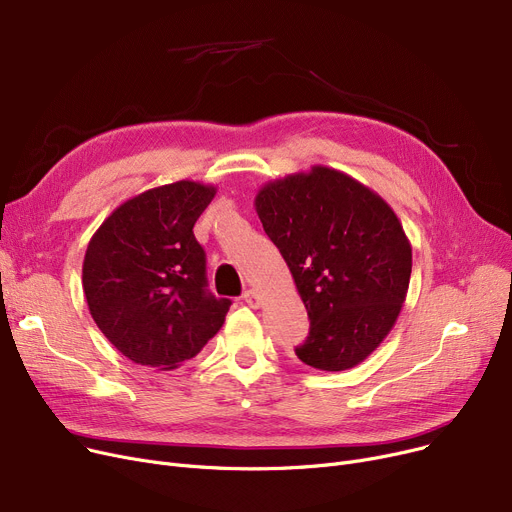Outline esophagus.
Returning <instances> with one entry per match:
<instances>
[{"mask_svg": "<svg viewBox=\"0 0 512 512\" xmlns=\"http://www.w3.org/2000/svg\"><path fill=\"white\" fill-rule=\"evenodd\" d=\"M242 301H245L249 307H259L261 305V294L255 288H247L245 294H242Z\"/></svg>", "mask_w": 512, "mask_h": 512, "instance_id": "34e87169", "label": "esophagus"}]
</instances>
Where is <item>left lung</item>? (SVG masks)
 Masks as SVG:
<instances>
[{"mask_svg":"<svg viewBox=\"0 0 512 512\" xmlns=\"http://www.w3.org/2000/svg\"><path fill=\"white\" fill-rule=\"evenodd\" d=\"M311 328L297 357L321 371L365 361L407 299L413 253L392 207L344 172L313 166L267 182L255 197Z\"/></svg>","mask_w":512,"mask_h":512,"instance_id":"left-lung-1","label":"left lung"}]
</instances>
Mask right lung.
<instances>
[{
	"instance_id": "obj_1",
	"label": "right lung",
	"mask_w": 512,
	"mask_h": 512,
	"mask_svg": "<svg viewBox=\"0 0 512 512\" xmlns=\"http://www.w3.org/2000/svg\"><path fill=\"white\" fill-rule=\"evenodd\" d=\"M215 186L180 180L124 201L93 234L83 290L97 328L130 361L170 371L218 334L230 299L207 290L193 234Z\"/></svg>"
}]
</instances>
